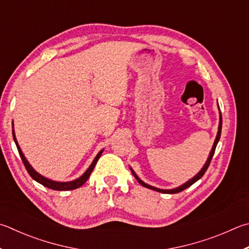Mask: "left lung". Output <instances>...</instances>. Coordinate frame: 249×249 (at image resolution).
Instances as JSON below:
<instances>
[{
    "label": "left lung",
    "instance_id": "obj_1",
    "mask_svg": "<svg viewBox=\"0 0 249 249\" xmlns=\"http://www.w3.org/2000/svg\"><path fill=\"white\" fill-rule=\"evenodd\" d=\"M219 113H220L219 127H218V133H216V137H215V139H214L213 146H212V148H211V151H210V153H209V157H208V159H207V161H206V163L203 164V166L201 168V170H200L199 172H198V173H197L195 176H194V178H192L191 179H188L186 183L182 184V185H180V186H178V187H175V188H172V189H161V188H157V187H155V186H151V185H149V184H147V183H144L143 180H142V179H140V178H138V175H137L136 173H135L134 170H133L132 168H129V169H130V171H132L133 175L135 176V178H136V179L138 180V183H139L140 185H142L143 187L149 188V189H152V191H156V192H159V193H163V194H176V193H179V192L184 191V189L188 188L189 186H192V185H193L194 183H196L198 179H200V178H202V176H203V174L206 173V171H207V169H208V166H209V164H210V162H211V160H212V157H213V155H214L215 147H216V144H218L219 140H220V136H221V129H222V115H221V111H220V109H219Z\"/></svg>",
    "mask_w": 249,
    "mask_h": 249
}]
</instances>
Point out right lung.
<instances>
[{
	"label": "right lung",
	"mask_w": 249,
	"mask_h": 249,
	"mask_svg": "<svg viewBox=\"0 0 249 249\" xmlns=\"http://www.w3.org/2000/svg\"><path fill=\"white\" fill-rule=\"evenodd\" d=\"M12 127H13V130H12L13 138H14V142L16 143L18 152H19V156L21 158L22 162H24V165H25L27 172H28L29 175L36 180V182L40 183L41 185H43V186H46L50 189H53V191H71V189H76V188L80 187L81 185H84L86 182H87V179L89 178L90 174H91L93 168L97 164L99 158H100V156L102 155V152H103V149L98 152V155L96 156V158H94L93 161L91 162V164L89 165V168L86 170L85 173L81 176H79L78 178H76L74 180H70V182H56V180H53V179L44 178V176H42L41 174L38 173V172L30 165L28 160L26 159L24 153H22L19 144H18V142H17V139H16V136H15V130H14V123H12Z\"/></svg>",
	"instance_id": "right-lung-1"
}]
</instances>
